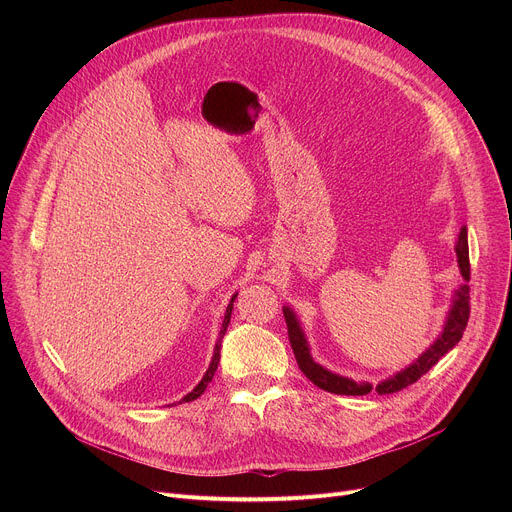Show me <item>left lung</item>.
I'll list each match as a JSON object with an SVG mask.
<instances>
[{"label": "left lung", "mask_w": 512, "mask_h": 512, "mask_svg": "<svg viewBox=\"0 0 512 512\" xmlns=\"http://www.w3.org/2000/svg\"><path fill=\"white\" fill-rule=\"evenodd\" d=\"M456 257H458V267L462 273L464 283L454 291L452 298V306L448 310L446 316V324L444 330L440 332L433 340V344L429 348H425V352H421L409 367H405L403 371L391 375L389 379L381 381L377 387H373L371 383H356L348 377L336 375L328 369H324L322 364H318L312 358L310 352V344L308 338L304 334V328L296 316V312L291 310L289 306H283V316H285V324H287V334H289V342L291 348H294L298 367L302 369V373L320 389L328 391V393H336V395H367L373 389L379 395H389V393H397L409 385H413L415 381H419L433 364L440 360L444 354H448L460 340L462 334L466 330L468 318H470V255H468V229L462 227L458 241H456Z\"/></svg>", "instance_id": "8db88e82"}]
</instances>
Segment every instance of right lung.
<instances>
[{
    "mask_svg": "<svg viewBox=\"0 0 512 512\" xmlns=\"http://www.w3.org/2000/svg\"><path fill=\"white\" fill-rule=\"evenodd\" d=\"M235 298H237V294L231 298V302H229V306H227V312H225V320H223V328H221V332H218V340H216V344H214V354H212V360H210V364H208V369H206V373H204V377H202V381L182 399V401H194V399H198L202 393H204V389L208 387V383L212 381V377H214V371H216V367H218V360H221V344H223V338H225V334H227V328H229V322H231V314H233V302H235ZM180 401V403H182Z\"/></svg>",
    "mask_w": 512,
    "mask_h": 512,
    "instance_id": "right-lung-1",
    "label": "right lung"
}]
</instances>
